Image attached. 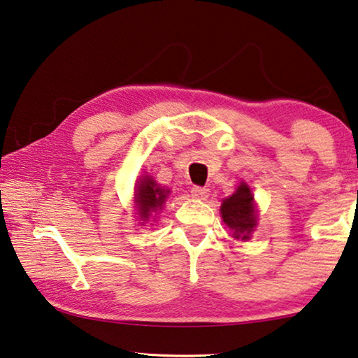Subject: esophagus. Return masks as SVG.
<instances>
[{"instance_id": "obj_1", "label": "esophagus", "mask_w": 358, "mask_h": 358, "mask_svg": "<svg viewBox=\"0 0 358 358\" xmlns=\"http://www.w3.org/2000/svg\"><path fill=\"white\" fill-rule=\"evenodd\" d=\"M190 192L195 198H201V200H205V198H208V195H210V189H206V187H200V185H194Z\"/></svg>"}]
</instances>
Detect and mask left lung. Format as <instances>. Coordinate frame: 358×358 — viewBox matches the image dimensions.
<instances>
[{"mask_svg": "<svg viewBox=\"0 0 358 358\" xmlns=\"http://www.w3.org/2000/svg\"><path fill=\"white\" fill-rule=\"evenodd\" d=\"M252 200L255 196H252L250 187L240 184L235 194L222 201V219L229 225V229L234 230L235 238L248 240L252 229L256 227V213Z\"/></svg>", "mask_w": 358, "mask_h": 358, "instance_id": "8db88e82", "label": "left lung"}]
</instances>
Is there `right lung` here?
I'll return each mask as SVG.
<instances>
[{
  "label": "right lung",
  "instance_id": "right-lung-1",
  "mask_svg": "<svg viewBox=\"0 0 358 358\" xmlns=\"http://www.w3.org/2000/svg\"><path fill=\"white\" fill-rule=\"evenodd\" d=\"M168 192L169 190L160 189V187L155 184V180L145 176V178L139 182V185H137L136 192V201L137 208H139L141 219L148 221L152 213L162 210L164 198L168 196Z\"/></svg>",
  "mask_w": 358,
  "mask_h": 358
}]
</instances>
